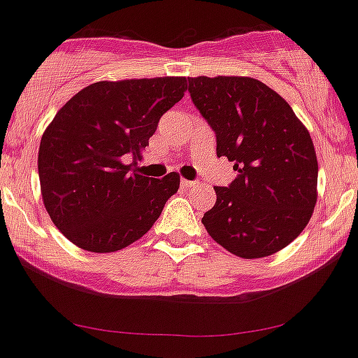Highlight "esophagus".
I'll return each mask as SVG.
<instances>
[{
  "mask_svg": "<svg viewBox=\"0 0 358 358\" xmlns=\"http://www.w3.org/2000/svg\"><path fill=\"white\" fill-rule=\"evenodd\" d=\"M182 185L183 187H194V185H196V182H192V180H185V178H183L182 180Z\"/></svg>",
  "mask_w": 358,
  "mask_h": 358,
  "instance_id": "esophagus-1",
  "label": "esophagus"
}]
</instances>
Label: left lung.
<instances>
[{"instance_id":"left-lung-1","label":"left lung","mask_w":358,"mask_h":358,"mask_svg":"<svg viewBox=\"0 0 358 358\" xmlns=\"http://www.w3.org/2000/svg\"><path fill=\"white\" fill-rule=\"evenodd\" d=\"M189 92L217 134V155L238 176L213 187L208 234L243 259L273 255L294 241L317 204L318 162L306 126L271 87L250 76H194Z\"/></svg>"}]
</instances>
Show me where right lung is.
Listing matches in <instances>:
<instances>
[{
  "instance_id": "add662e5",
  "label": "right lung",
  "mask_w": 358,
  "mask_h": 358,
  "mask_svg": "<svg viewBox=\"0 0 358 358\" xmlns=\"http://www.w3.org/2000/svg\"><path fill=\"white\" fill-rule=\"evenodd\" d=\"M185 91V76L101 80L55 113L40 141L38 175L45 210L73 245L110 253L150 231L180 175L148 178L134 166Z\"/></svg>"
}]
</instances>
